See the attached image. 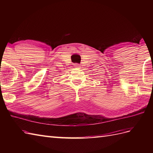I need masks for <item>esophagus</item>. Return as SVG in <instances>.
I'll list each match as a JSON object with an SVG mask.
<instances>
[{
  "mask_svg": "<svg viewBox=\"0 0 153 153\" xmlns=\"http://www.w3.org/2000/svg\"><path fill=\"white\" fill-rule=\"evenodd\" d=\"M75 68H78V69H80V65H79V64H76Z\"/></svg>",
  "mask_w": 153,
  "mask_h": 153,
  "instance_id": "esophagus-1",
  "label": "esophagus"
}]
</instances>
